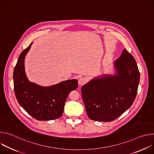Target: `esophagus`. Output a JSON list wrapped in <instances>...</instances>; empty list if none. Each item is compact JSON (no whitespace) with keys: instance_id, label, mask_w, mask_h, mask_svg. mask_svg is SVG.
<instances>
[{"instance_id":"1","label":"esophagus","mask_w":154,"mask_h":154,"mask_svg":"<svg viewBox=\"0 0 154 154\" xmlns=\"http://www.w3.org/2000/svg\"><path fill=\"white\" fill-rule=\"evenodd\" d=\"M86 82H87V79L86 77H80L78 80L79 86H82V85H85Z\"/></svg>"}]
</instances>
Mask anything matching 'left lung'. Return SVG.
Segmentation results:
<instances>
[{
  "instance_id": "8db88e82",
  "label": "left lung",
  "mask_w": 154,
  "mask_h": 154,
  "mask_svg": "<svg viewBox=\"0 0 154 154\" xmlns=\"http://www.w3.org/2000/svg\"><path fill=\"white\" fill-rule=\"evenodd\" d=\"M114 66L115 75L96 77L82 87L86 113L91 120L112 121L127 110L135 99L140 75L134 57L124 49Z\"/></svg>"
}]
</instances>
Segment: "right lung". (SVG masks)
<instances>
[{
    "label": "right lung",
    "instance_id": "right-lung-1",
    "mask_svg": "<svg viewBox=\"0 0 154 154\" xmlns=\"http://www.w3.org/2000/svg\"><path fill=\"white\" fill-rule=\"evenodd\" d=\"M32 43L21 52L14 69L16 97L20 105L37 120L49 121L60 118L63 115L68 94L77 88V80H68L50 86H41L30 82L26 74L24 59Z\"/></svg>",
    "mask_w": 154,
    "mask_h": 154
}]
</instances>
